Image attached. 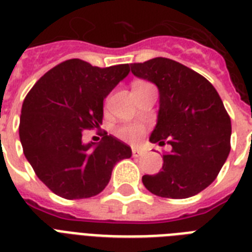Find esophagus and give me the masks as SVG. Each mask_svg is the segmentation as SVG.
<instances>
[{
    "label": "esophagus",
    "instance_id": "34e87169",
    "mask_svg": "<svg viewBox=\"0 0 252 252\" xmlns=\"http://www.w3.org/2000/svg\"><path fill=\"white\" fill-rule=\"evenodd\" d=\"M131 151H132V156H134V158H139V156L144 155V151H143L142 148H138V147H132Z\"/></svg>",
    "mask_w": 252,
    "mask_h": 252
}]
</instances>
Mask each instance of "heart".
Listing matches in <instances>:
<instances>
[{"instance_id": "b5f03b06", "label": "heart", "mask_w": 252, "mask_h": 252, "mask_svg": "<svg viewBox=\"0 0 252 252\" xmlns=\"http://www.w3.org/2000/svg\"><path fill=\"white\" fill-rule=\"evenodd\" d=\"M144 132V127L140 125H124L117 130V135L127 142H135Z\"/></svg>"}]
</instances>
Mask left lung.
I'll list each match as a JSON object with an SVG mask.
<instances>
[{
	"label": "left lung",
	"mask_w": 252,
	"mask_h": 252,
	"mask_svg": "<svg viewBox=\"0 0 252 252\" xmlns=\"http://www.w3.org/2000/svg\"><path fill=\"white\" fill-rule=\"evenodd\" d=\"M131 72L158 90V124L151 143L172 146L162 170L143 176V185L161 198L194 196L216 180L230 152L231 124L222 100L208 80L169 58L131 63Z\"/></svg>",
	"instance_id": "8db88e82"
}]
</instances>
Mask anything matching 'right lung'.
I'll return each mask as SVG.
<instances>
[{
  "mask_svg": "<svg viewBox=\"0 0 252 252\" xmlns=\"http://www.w3.org/2000/svg\"><path fill=\"white\" fill-rule=\"evenodd\" d=\"M130 72L128 63L100 69L72 58L44 74L24 98L19 138L36 176L54 194L84 199L100 194L131 148L112 135L84 143L102 124L104 98Z\"/></svg>",
  "mask_w": 252,
  "mask_h": 252,
  "instance_id": "right-lung-1",
  "label": "right lung"
}]
</instances>
